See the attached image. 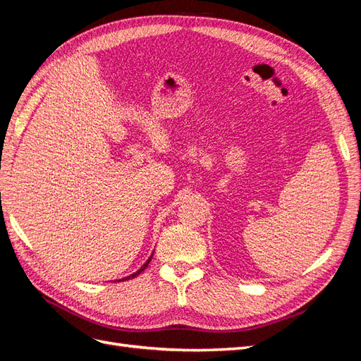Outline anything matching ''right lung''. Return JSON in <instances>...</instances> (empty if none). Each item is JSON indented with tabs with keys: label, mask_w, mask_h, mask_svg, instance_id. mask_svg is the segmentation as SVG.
Returning <instances> with one entry per match:
<instances>
[{
	"label": "right lung",
	"mask_w": 361,
	"mask_h": 361,
	"mask_svg": "<svg viewBox=\"0 0 361 361\" xmlns=\"http://www.w3.org/2000/svg\"><path fill=\"white\" fill-rule=\"evenodd\" d=\"M152 256H154V255H152ZM152 256H150V257L146 260V264H145L143 267H141V268H140L137 272H134V274H130V276H128V277H125V279H122V280H129V279H134V277H137V276L140 274V272H143V271L146 269V267L149 265V262L152 260ZM122 280H118V281H122ZM114 281H117V280H114Z\"/></svg>",
	"instance_id": "1"
}]
</instances>
